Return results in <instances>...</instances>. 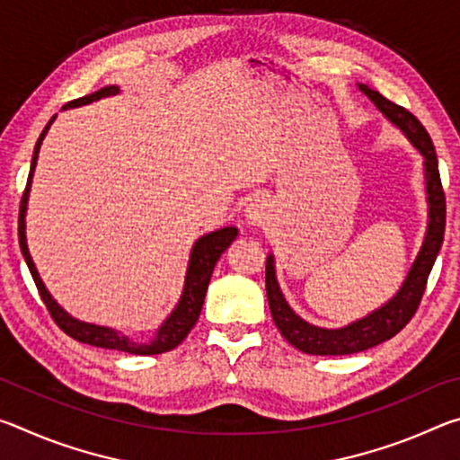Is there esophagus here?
Here are the masks:
<instances>
[{"label": "esophagus", "mask_w": 460, "mask_h": 460, "mask_svg": "<svg viewBox=\"0 0 460 460\" xmlns=\"http://www.w3.org/2000/svg\"><path fill=\"white\" fill-rule=\"evenodd\" d=\"M270 219V205L268 200L263 199H253L249 200L245 205V221L249 225H258V227H261V225H266Z\"/></svg>", "instance_id": "1"}]
</instances>
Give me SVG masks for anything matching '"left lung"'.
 <instances>
[{"label":"left lung","mask_w":460,"mask_h":460,"mask_svg":"<svg viewBox=\"0 0 460 460\" xmlns=\"http://www.w3.org/2000/svg\"><path fill=\"white\" fill-rule=\"evenodd\" d=\"M359 89L371 99V103L376 105L394 126H398L403 134H406L411 146L424 155L428 219L430 221H428L426 237L422 247H420L418 258L414 261V266L410 268L408 278L403 279L398 294H395L389 302H385L381 308L373 310L371 314L342 326V329H321V326L302 321V318L288 306L276 279L274 255H268L266 290L271 318H274L282 337L290 342L292 347L298 349V351L308 355H353L359 351H367V349L379 345V342L395 337V334L411 321V316L416 314L420 300H422L426 290L428 276H430L436 255H438L442 241H445L447 199L445 190H442L438 158H436V150L430 136H428L422 123H420L408 109L392 103V101L385 99L379 91L369 89L367 84H359Z\"/></svg>","instance_id":"1"}]
</instances>
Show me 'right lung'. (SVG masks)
Returning a JSON list of instances; mask_svg holds the SVG:
<instances>
[{
	"instance_id": "1",
	"label": "right lung",
	"mask_w": 460,
	"mask_h": 460,
	"mask_svg": "<svg viewBox=\"0 0 460 460\" xmlns=\"http://www.w3.org/2000/svg\"><path fill=\"white\" fill-rule=\"evenodd\" d=\"M119 87L115 84H109V87H103L101 91L91 93V95H84L81 99H75L71 103H66L65 109L68 107H79V105H87L93 103V101H99L109 95H118ZM57 118V115H54ZM54 118L49 121V126L44 128V131L38 137L36 147H34V155H32V166H30V174H28V184L26 190L22 194V202H20V217H18V237H20V249L22 255L28 263L30 274L34 278V284L40 292V298L49 308L50 316L54 318L62 331H65L68 337H73L79 342H87V345L93 347H103V349H113V351H123V353H131V355H160L166 351H172L174 347L181 345V342L189 337V332L194 324L199 321V314L202 310V302H205L207 296V288L208 282H211L215 263L219 261L225 249H227L233 239L237 237V229L235 227H223L219 231L207 233L202 235L197 243H194L192 252H190V261H189V270H186V278H184V290L181 300H178L176 308L172 310L162 326L155 332V337L150 342H136L131 341L126 334H121L113 329H107V326H99V324H89V323H81L73 318L71 314H66L57 302L52 300V296L46 290V286L42 284L40 276H38V270L32 261V255L28 252V243H26V208H28V192H30V184H32V174L36 168V160H38V152H40L42 139L49 134L50 123Z\"/></svg>"
}]
</instances>
